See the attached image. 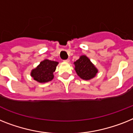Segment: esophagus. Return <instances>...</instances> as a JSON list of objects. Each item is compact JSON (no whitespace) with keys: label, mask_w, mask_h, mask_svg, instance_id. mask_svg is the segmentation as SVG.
Returning a JSON list of instances; mask_svg holds the SVG:
<instances>
[{"label":"esophagus","mask_w":133,"mask_h":133,"mask_svg":"<svg viewBox=\"0 0 133 133\" xmlns=\"http://www.w3.org/2000/svg\"><path fill=\"white\" fill-rule=\"evenodd\" d=\"M64 61L65 62H70V60H69V59H66V60H64Z\"/></svg>","instance_id":"esophagus-1"}]
</instances>
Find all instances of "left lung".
Segmentation results:
<instances>
[{
  "instance_id": "left-lung-1",
  "label": "left lung",
  "mask_w": 133,
  "mask_h": 133,
  "mask_svg": "<svg viewBox=\"0 0 133 133\" xmlns=\"http://www.w3.org/2000/svg\"><path fill=\"white\" fill-rule=\"evenodd\" d=\"M75 70L80 78L89 80L94 78L98 73V69L91 62L86 56H81L79 58L74 62Z\"/></svg>"
}]
</instances>
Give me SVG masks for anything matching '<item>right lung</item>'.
<instances>
[{
  "label": "right lung",
  "mask_w": 133,
  "mask_h": 133,
  "mask_svg": "<svg viewBox=\"0 0 133 133\" xmlns=\"http://www.w3.org/2000/svg\"><path fill=\"white\" fill-rule=\"evenodd\" d=\"M58 64V62L45 59L41 62L35 69L32 70L30 75L35 81L40 83L50 82L54 79L53 73L56 71Z\"/></svg>",
  "instance_id": "right-lung-1"
}]
</instances>
